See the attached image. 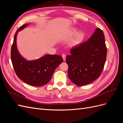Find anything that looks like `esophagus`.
I'll return each instance as SVG.
<instances>
[{
    "label": "esophagus",
    "instance_id": "esophagus-1",
    "mask_svg": "<svg viewBox=\"0 0 123 123\" xmlns=\"http://www.w3.org/2000/svg\"><path fill=\"white\" fill-rule=\"evenodd\" d=\"M62 57L63 59H64V61H65V60H66V54H62Z\"/></svg>",
    "mask_w": 123,
    "mask_h": 123
}]
</instances>
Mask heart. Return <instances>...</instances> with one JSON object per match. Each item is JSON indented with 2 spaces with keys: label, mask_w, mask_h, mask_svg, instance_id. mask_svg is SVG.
<instances>
[{
  "label": "heart",
  "mask_w": 123,
  "mask_h": 123,
  "mask_svg": "<svg viewBox=\"0 0 123 123\" xmlns=\"http://www.w3.org/2000/svg\"><path fill=\"white\" fill-rule=\"evenodd\" d=\"M76 32V30L75 29H73L69 33L68 36L70 37L71 36H72L73 34H75ZM84 36V34L83 32H78L76 34L75 37L71 41V43H70L71 45L76 46L77 44L80 43L81 41L83 39Z\"/></svg>",
  "instance_id": "1"
}]
</instances>
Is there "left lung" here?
Wrapping results in <instances>:
<instances>
[{
    "label": "left lung",
    "instance_id": "1",
    "mask_svg": "<svg viewBox=\"0 0 123 123\" xmlns=\"http://www.w3.org/2000/svg\"><path fill=\"white\" fill-rule=\"evenodd\" d=\"M67 56L69 79L77 86L91 83L101 74L107 56L105 36L101 29L96 28L87 42L77 44Z\"/></svg>",
    "mask_w": 123,
    "mask_h": 123
}]
</instances>
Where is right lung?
<instances>
[{
    "instance_id": "1",
    "label": "right lung",
    "mask_w": 123,
    "mask_h": 123,
    "mask_svg": "<svg viewBox=\"0 0 123 123\" xmlns=\"http://www.w3.org/2000/svg\"><path fill=\"white\" fill-rule=\"evenodd\" d=\"M28 25L21 26L15 33L11 47V61L19 79L33 86L40 87L49 82L55 70L63 62V59L61 55L50 54L34 61H27L22 57L17 48V35Z\"/></svg>"
}]
</instances>
